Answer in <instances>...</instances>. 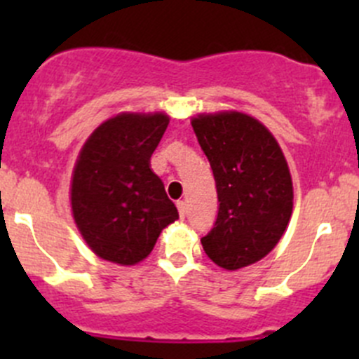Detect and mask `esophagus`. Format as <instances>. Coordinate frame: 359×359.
Wrapping results in <instances>:
<instances>
[{"label":"esophagus","instance_id":"1","mask_svg":"<svg viewBox=\"0 0 359 359\" xmlns=\"http://www.w3.org/2000/svg\"><path fill=\"white\" fill-rule=\"evenodd\" d=\"M177 210H179L180 219H184V217H186V212H187L186 203H184V201H177Z\"/></svg>","mask_w":359,"mask_h":359}]
</instances>
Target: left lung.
Instances as JSON below:
<instances>
[{
  "label": "left lung",
  "mask_w": 359,
  "mask_h": 359,
  "mask_svg": "<svg viewBox=\"0 0 359 359\" xmlns=\"http://www.w3.org/2000/svg\"><path fill=\"white\" fill-rule=\"evenodd\" d=\"M191 125L219 198L203 250L224 269L255 264L276 247L292 217L293 187L283 151L262 123L243 112L200 114Z\"/></svg>",
  "instance_id": "left-lung-1"
}]
</instances>
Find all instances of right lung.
Segmentation results:
<instances>
[{
    "label": "right lung",
    "instance_id": "obj_1",
    "mask_svg": "<svg viewBox=\"0 0 359 359\" xmlns=\"http://www.w3.org/2000/svg\"><path fill=\"white\" fill-rule=\"evenodd\" d=\"M170 118L123 112L104 121L79 151L71 182L72 217L95 255L133 266L179 219L161 179L151 170Z\"/></svg>",
    "mask_w": 359,
    "mask_h": 359
}]
</instances>
